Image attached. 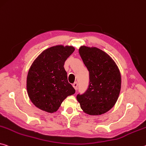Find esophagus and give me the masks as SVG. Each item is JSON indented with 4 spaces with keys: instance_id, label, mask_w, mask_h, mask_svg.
Masks as SVG:
<instances>
[{
    "instance_id": "obj_1",
    "label": "esophagus",
    "mask_w": 146,
    "mask_h": 146,
    "mask_svg": "<svg viewBox=\"0 0 146 146\" xmlns=\"http://www.w3.org/2000/svg\"><path fill=\"white\" fill-rule=\"evenodd\" d=\"M73 88H75V90H77V86H78V83L77 82H75L73 84Z\"/></svg>"
}]
</instances>
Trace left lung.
I'll return each instance as SVG.
<instances>
[{
  "instance_id": "left-lung-1",
  "label": "left lung",
  "mask_w": 146,
  "mask_h": 146,
  "mask_svg": "<svg viewBox=\"0 0 146 146\" xmlns=\"http://www.w3.org/2000/svg\"><path fill=\"white\" fill-rule=\"evenodd\" d=\"M78 52L89 71L88 88L77 99L83 112L98 115L107 112L116 103L121 90V73L107 53L97 47L81 46Z\"/></svg>"
}]
</instances>
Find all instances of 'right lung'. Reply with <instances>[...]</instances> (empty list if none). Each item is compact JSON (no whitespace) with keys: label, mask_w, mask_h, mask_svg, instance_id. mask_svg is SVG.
I'll use <instances>...</instances> for the list:
<instances>
[{"label":"right lung","mask_w":146,"mask_h":146,"mask_svg":"<svg viewBox=\"0 0 146 146\" xmlns=\"http://www.w3.org/2000/svg\"><path fill=\"white\" fill-rule=\"evenodd\" d=\"M74 50L73 46L56 45L43 50L33 62L28 73L27 89L37 108L49 113L56 112L64 99L75 94L64 68Z\"/></svg>","instance_id":"obj_1"}]
</instances>
